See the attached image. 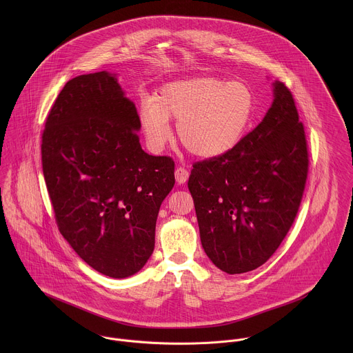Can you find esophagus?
I'll return each instance as SVG.
<instances>
[{"instance_id": "1", "label": "esophagus", "mask_w": 353, "mask_h": 353, "mask_svg": "<svg viewBox=\"0 0 353 353\" xmlns=\"http://www.w3.org/2000/svg\"><path fill=\"white\" fill-rule=\"evenodd\" d=\"M175 179L178 183H185L189 179V171L185 167H178L175 170Z\"/></svg>"}]
</instances>
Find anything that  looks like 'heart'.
<instances>
[{"label": "heart", "mask_w": 353, "mask_h": 353, "mask_svg": "<svg viewBox=\"0 0 353 353\" xmlns=\"http://www.w3.org/2000/svg\"><path fill=\"white\" fill-rule=\"evenodd\" d=\"M255 101L249 85L216 77L168 83L141 105L148 144L161 150L171 139L168 119L178 121L181 144L194 156H221L239 144L252 123Z\"/></svg>", "instance_id": "1"}]
</instances>
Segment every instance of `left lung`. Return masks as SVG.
<instances>
[{
	"label": "left lung",
	"mask_w": 353,
	"mask_h": 353,
	"mask_svg": "<svg viewBox=\"0 0 353 353\" xmlns=\"http://www.w3.org/2000/svg\"><path fill=\"white\" fill-rule=\"evenodd\" d=\"M262 122L231 151L196 161L189 178L203 250L228 274L263 265L298 214L308 172L304 126L280 81Z\"/></svg>",
	"instance_id": "left-lung-1"
}]
</instances>
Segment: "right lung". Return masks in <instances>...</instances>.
Returning a JSON list of instances; mask_svg holds the SVG:
<instances>
[{
	"label": "right lung",
	"mask_w": 353,
	"mask_h": 353,
	"mask_svg": "<svg viewBox=\"0 0 353 353\" xmlns=\"http://www.w3.org/2000/svg\"><path fill=\"white\" fill-rule=\"evenodd\" d=\"M136 105L107 72L69 80L42 134V168L62 236L112 279L137 273L154 248L156 219L175 183L168 156L143 151Z\"/></svg>",
	"instance_id": "right-lung-1"
}]
</instances>
